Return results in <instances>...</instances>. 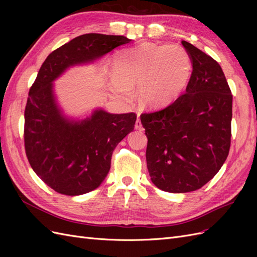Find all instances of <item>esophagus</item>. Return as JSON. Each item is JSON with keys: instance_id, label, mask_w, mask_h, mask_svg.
Masks as SVG:
<instances>
[{"instance_id": "34e87169", "label": "esophagus", "mask_w": 257, "mask_h": 257, "mask_svg": "<svg viewBox=\"0 0 257 257\" xmlns=\"http://www.w3.org/2000/svg\"><path fill=\"white\" fill-rule=\"evenodd\" d=\"M135 128H136V130H139V131H143V130H144L142 121L139 120V119H137L136 122H135Z\"/></svg>"}]
</instances>
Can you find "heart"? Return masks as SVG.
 Instances as JSON below:
<instances>
[{
    "label": "heart",
    "instance_id": "obj_1",
    "mask_svg": "<svg viewBox=\"0 0 257 257\" xmlns=\"http://www.w3.org/2000/svg\"><path fill=\"white\" fill-rule=\"evenodd\" d=\"M192 72L189 53L178 45L143 44L122 50L113 60L109 87L123 100L138 96L146 107H162L175 100L186 87Z\"/></svg>",
    "mask_w": 257,
    "mask_h": 257
}]
</instances>
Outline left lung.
<instances>
[{
	"label": "left lung",
	"instance_id": "left-lung-1",
	"mask_svg": "<svg viewBox=\"0 0 257 257\" xmlns=\"http://www.w3.org/2000/svg\"><path fill=\"white\" fill-rule=\"evenodd\" d=\"M193 71L185 93L164 109L142 113L146 159L160 190L186 193L217 174L230 148L232 95L220 64L182 41Z\"/></svg>",
	"mask_w": 257,
	"mask_h": 257
}]
</instances>
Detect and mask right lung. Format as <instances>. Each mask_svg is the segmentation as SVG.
<instances>
[{"label":"right lung","instance_id":"add662e5","mask_svg":"<svg viewBox=\"0 0 257 257\" xmlns=\"http://www.w3.org/2000/svg\"><path fill=\"white\" fill-rule=\"evenodd\" d=\"M128 43L121 35L76 37L49 54L30 88L26 154L35 174L60 194L81 195L98 188L109 172L114 148L134 130L137 115L97 109L90 118L71 121L59 109L52 82L69 66L93 62Z\"/></svg>","mask_w":257,"mask_h":257}]
</instances>
